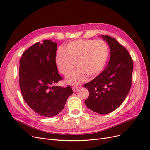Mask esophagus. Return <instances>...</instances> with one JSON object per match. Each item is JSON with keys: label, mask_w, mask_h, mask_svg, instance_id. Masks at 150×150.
Returning <instances> with one entry per match:
<instances>
[{"label": "esophagus", "mask_w": 150, "mask_h": 150, "mask_svg": "<svg viewBox=\"0 0 150 150\" xmlns=\"http://www.w3.org/2000/svg\"><path fill=\"white\" fill-rule=\"evenodd\" d=\"M78 87H76V86H74V87L72 88V89H73V91H74V92H76L78 90Z\"/></svg>", "instance_id": "1"}]
</instances>
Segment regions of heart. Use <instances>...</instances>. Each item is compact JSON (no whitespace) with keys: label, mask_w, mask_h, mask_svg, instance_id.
Here are the masks:
<instances>
[{"label":"heart","mask_w":150,"mask_h":150,"mask_svg":"<svg viewBox=\"0 0 150 150\" xmlns=\"http://www.w3.org/2000/svg\"><path fill=\"white\" fill-rule=\"evenodd\" d=\"M107 45L102 40L79 39L59 49L56 54V63L60 72L69 75L75 67L77 69L67 78L70 83H80L86 75L93 78L103 69L108 58Z\"/></svg>","instance_id":"1"}]
</instances>
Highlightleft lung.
<instances>
[{"instance_id":"1","label":"left lung","mask_w":150,"mask_h":150,"mask_svg":"<svg viewBox=\"0 0 150 150\" xmlns=\"http://www.w3.org/2000/svg\"><path fill=\"white\" fill-rule=\"evenodd\" d=\"M102 37L109 45L111 58L103 72L84 85L89 92L84 103L92 111L106 114L119 108L128 96L132 84L133 61L128 51L115 38Z\"/></svg>"}]
</instances>
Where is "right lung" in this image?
Segmentation results:
<instances>
[{"label":"right lung","mask_w":150,"mask_h":150,"mask_svg":"<svg viewBox=\"0 0 150 150\" xmlns=\"http://www.w3.org/2000/svg\"><path fill=\"white\" fill-rule=\"evenodd\" d=\"M57 45L44 40L30 47L20 59L19 82L23 100L38 115L50 117L64 109L73 93L71 86H54L63 80L56 64Z\"/></svg>","instance_id":"obj_1"}]
</instances>
